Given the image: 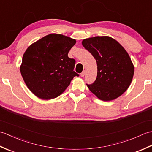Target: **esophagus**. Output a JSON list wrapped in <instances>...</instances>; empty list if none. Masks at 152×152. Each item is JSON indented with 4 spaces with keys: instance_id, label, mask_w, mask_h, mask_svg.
I'll return each mask as SVG.
<instances>
[{
    "instance_id": "esophagus-1",
    "label": "esophagus",
    "mask_w": 152,
    "mask_h": 152,
    "mask_svg": "<svg viewBox=\"0 0 152 152\" xmlns=\"http://www.w3.org/2000/svg\"><path fill=\"white\" fill-rule=\"evenodd\" d=\"M86 73V72L85 70H84V71H83V72H82L81 74H80V76H81L82 77H84Z\"/></svg>"
}]
</instances>
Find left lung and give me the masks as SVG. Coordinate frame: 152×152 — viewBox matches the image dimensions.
<instances>
[{"label": "left lung", "mask_w": 152, "mask_h": 152, "mask_svg": "<svg viewBox=\"0 0 152 152\" xmlns=\"http://www.w3.org/2000/svg\"><path fill=\"white\" fill-rule=\"evenodd\" d=\"M82 46L94 57L97 76L90 91L103 101H110L121 96L130 86L134 67L124 48L113 38L94 37L82 40Z\"/></svg>", "instance_id": "left-lung-1"}]
</instances>
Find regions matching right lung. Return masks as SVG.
Listing matches in <instances>:
<instances>
[{
  "label": "right lung",
  "mask_w": 152,
  "mask_h": 152,
  "mask_svg": "<svg viewBox=\"0 0 152 152\" xmlns=\"http://www.w3.org/2000/svg\"><path fill=\"white\" fill-rule=\"evenodd\" d=\"M75 39L52 33L28 47L20 72L28 89L37 97L50 100L61 95L79 74L73 70L76 61L68 57Z\"/></svg>",
  "instance_id": "right-lung-1"
}]
</instances>
